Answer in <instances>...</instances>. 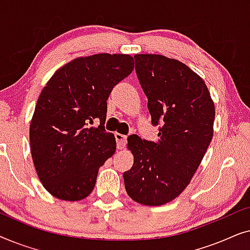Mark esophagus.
<instances>
[{
    "instance_id": "obj_1",
    "label": "esophagus",
    "mask_w": 250,
    "mask_h": 250,
    "mask_svg": "<svg viewBox=\"0 0 250 250\" xmlns=\"http://www.w3.org/2000/svg\"><path fill=\"white\" fill-rule=\"evenodd\" d=\"M115 138H116V141H117V149L119 150L124 149L126 145V136L123 134H119V133H115Z\"/></svg>"
}]
</instances>
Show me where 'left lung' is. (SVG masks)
<instances>
[{"instance_id": "8db88e82", "label": "left lung", "mask_w": 250, "mask_h": 250, "mask_svg": "<svg viewBox=\"0 0 250 250\" xmlns=\"http://www.w3.org/2000/svg\"><path fill=\"white\" fill-rule=\"evenodd\" d=\"M135 70L148 98L158 141L127 138L134 163L123 174L126 192L136 203L162 206L189 186L214 134L215 105L199 75L162 54H135Z\"/></svg>"}]
</instances>
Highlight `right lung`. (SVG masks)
Segmentation results:
<instances>
[{
  "label": "right lung",
  "mask_w": 250,
  "mask_h": 250,
  "mask_svg": "<svg viewBox=\"0 0 250 250\" xmlns=\"http://www.w3.org/2000/svg\"><path fill=\"white\" fill-rule=\"evenodd\" d=\"M134 69L129 54L98 53L60 67L47 81L30 121L33 163L47 192L78 201L94 189L99 168L116 151L105 132L107 100ZM95 119L99 126H91Z\"/></svg>",
  "instance_id": "obj_1"
}]
</instances>
